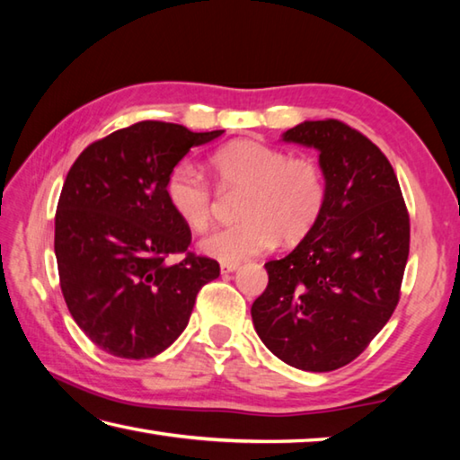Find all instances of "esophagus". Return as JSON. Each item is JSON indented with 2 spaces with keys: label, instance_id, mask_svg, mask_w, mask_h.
I'll return each instance as SVG.
<instances>
[{
  "label": "esophagus",
  "instance_id": "34e87169",
  "mask_svg": "<svg viewBox=\"0 0 460 460\" xmlns=\"http://www.w3.org/2000/svg\"><path fill=\"white\" fill-rule=\"evenodd\" d=\"M237 268H239V261H223L221 263L223 274H231V271H235Z\"/></svg>",
  "mask_w": 460,
  "mask_h": 460
}]
</instances>
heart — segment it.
<instances>
[{"label": "heart", "mask_w": 460, "mask_h": 460, "mask_svg": "<svg viewBox=\"0 0 460 460\" xmlns=\"http://www.w3.org/2000/svg\"><path fill=\"white\" fill-rule=\"evenodd\" d=\"M208 170L221 190H241V221L213 231L200 249L221 261L260 255L282 239L296 243L316 227L326 207L329 184L323 166L308 155H290L279 147L239 139L208 158ZM172 213L192 231L213 221L215 192L197 168L176 166L164 182Z\"/></svg>", "instance_id": "obj_1"}]
</instances>
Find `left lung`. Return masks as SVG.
Instances as JSON below:
<instances>
[{"instance_id": "1", "label": "left lung", "mask_w": 460, "mask_h": 460, "mask_svg": "<svg viewBox=\"0 0 460 460\" xmlns=\"http://www.w3.org/2000/svg\"><path fill=\"white\" fill-rule=\"evenodd\" d=\"M284 142L316 147L329 197L316 227L282 260L252 306L271 353L302 371L345 367L400 302L410 215L385 154L339 119L305 121Z\"/></svg>"}]
</instances>
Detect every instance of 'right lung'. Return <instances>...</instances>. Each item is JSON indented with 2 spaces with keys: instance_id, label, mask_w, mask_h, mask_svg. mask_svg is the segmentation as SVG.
Segmentation results:
<instances>
[{
  "instance_id": "right-lung-1",
  "label": "right lung",
  "mask_w": 460,
  "mask_h": 460,
  "mask_svg": "<svg viewBox=\"0 0 460 460\" xmlns=\"http://www.w3.org/2000/svg\"><path fill=\"white\" fill-rule=\"evenodd\" d=\"M223 129L139 121L84 147L54 219L60 290L81 331L105 353L150 359L189 324L219 263L189 252L190 229L168 207L164 182L190 147ZM184 252L170 267L168 254Z\"/></svg>"
}]
</instances>
